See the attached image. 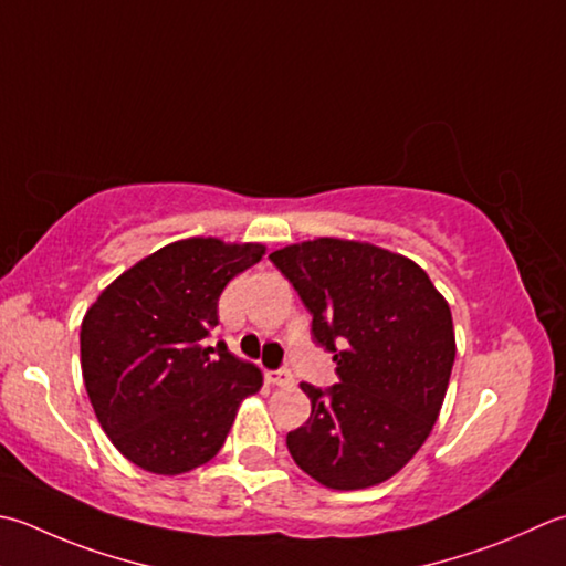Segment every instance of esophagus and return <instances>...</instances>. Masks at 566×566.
<instances>
[{
  "instance_id": "esophagus-1",
  "label": "esophagus",
  "mask_w": 566,
  "mask_h": 566,
  "mask_svg": "<svg viewBox=\"0 0 566 566\" xmlns=\"http://www.w3.org/2000/svg\"><path fill=\"white\" fill-rule=\"evenodd\" d=\"M268 382H272L276 387H290V385H294V375L286 368H276V370L268 373Z\"/></svg>"
}]
</instances>
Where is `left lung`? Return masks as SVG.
<instances>
[{"mask_svg": "<svg viewBox=\"0 0 566 566\" xmlns=\"http://www.w3.org/2000/svg\"><path fill=\"white\" fill-rule=\"evenodd\" d=\"M270 260L312 314L316 346L338 382H302L312 417L286 434L296 467L334 491L382 483L434 427L457 343L449 304L402 254L321 238Z\"/></svg>", "mask_w": 566, "mask_h": 566, "instance_id": "1", "label": "left lung"}]
</instances>
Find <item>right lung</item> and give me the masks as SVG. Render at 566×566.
Wrapping results in <instances>:
<instances>
[{
	"instance_id": "1",
	"label": "right lung",
	"mask_w": 566,
	"mask_h": 566,
	"mask_svg": "<svg viewBox=\"0 0 566 566\" xmlns=\"http://www.w3.org/2000/svg\"><path fill=\"white\" fill-rule=\"evenodd\" d=\"M262 245L213 238L171 242L119 274L87 308L81 368L109 441L139 469L176 475L223 447L240 402L262 373L238 360L218 326V298Z\"/></svg>"
}]
</instances>
